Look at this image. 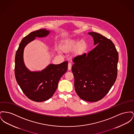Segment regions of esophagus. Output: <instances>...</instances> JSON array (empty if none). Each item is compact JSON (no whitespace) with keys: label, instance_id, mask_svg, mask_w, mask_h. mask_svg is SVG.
Returning a JSON list of instances; mask_svg holds the SVG:
<instances>
[{"label":"esophagus","instance_id":"esophagus-1","mask_svg":"<svg viewBox=\"0 0 134 134\" xmlns=\"http://www.w3.org/2000/svg\"><path fill=\"white\" fill-rule=\"evenodd\" d=\"M71 67H72L71 63H68V70H71Z\"/></svg>","mask_w":134,"mask_h":134}]
</instances>
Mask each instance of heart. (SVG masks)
I'll return each instance as SVG.
<instances>
[{"mask_svg": "<svg viewBox=\"0 0 134 134\" xmlns=\"http://www.w3.org/2000/svg\"><path fill=\"white\" fill-rule=\"evenodd\" d=\"M61 48L64 51H70L74 49V52L77 54L83 53L87 48V43L79 39H69L62 41Z\"/></svg>", "mask_w": 134, "mask_h": 134, "instance_id": "heart-1", "label": "heart"}]
</instances>
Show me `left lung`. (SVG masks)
<instances>
[{
  "instance_id": "1",
  "label": "left lung",
  "mask_w": 134,
  "mask_h": 134,
  "mask_svg": "<svg viewBox=\"0 0 134 134\" xmlns=\"http://www.w3.org/2000/svg\"><path fill=\"white\" fill-rule=\"evenodd\" d=\"M97 47L87 54L73 59L72 71L79 97L87 102L101 100L110 91L118 75V54L111 40L96 32H89Z\"/></svg>"
}]
</instances>
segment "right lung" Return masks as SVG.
<instances>
[{
	"mask_svg": "<svg viewBox=\"0 0 134 134\" xmlns=\"http://www.w3.org/2000/svg\"><path fill=\"white\" fill-rule=\"evenodd\" d=\"M50 31L46 29L32 32L22 40L15 56L16 80L24 94L35 102L50 99L57 88L59 80L68 69L67 61L49 64L41 71H31L25 66L23 59L25 47L36 37L47 36Z\"/></svg>",
	"mask_w": 134,
	"mask_h": 134,
	"instance_id": "right-lung-1",
	"label": "right lung"
}]
</instances>
